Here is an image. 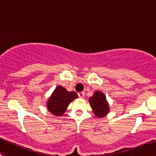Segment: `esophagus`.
<instances>
[{"label": "esophagus", "mask_w": 156, "mask_h": 156, "mask_svg": "<svg viewBox=\"0 0 156 156\" xmlns=\"http://www.w3.org/2000/svg\"><path fill=\"white\" fill-rule=\"evenodd\" d=\"M78 96H79L80 98H83L84 97V91H81L78 93Z\"/></svg>", "instance_id": "obj_1"}]
</instances>
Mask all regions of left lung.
<instances>
[{
    "label": "left lung",
    "instance_id": "obj_1",
    "mask_svg": "<svg viewBox=\"0 0 156 156\" xmlns=\"http://www.w3.org/2000/svg\"><path fill=\"white\" fill-rule=\"evenodd\" d=\"M90 106L92 108L94 114L98 118H103L110 111L108 101L103 92L96 90L93 96L89 98Z\"/></svg>",
    "mask_w": 156,
    "mask_h": 156
}]
</instances>
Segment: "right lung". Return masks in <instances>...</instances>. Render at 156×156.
Here are the masks:
<instances>
[{
    "mask_svg": "<svg viewBox=\"0 0 156 156\" xmlns=\"http://www.w3.org/2000/svg\"><path fill=\"white\" fill-rule=\"evenodd\" d=\"M75 91H68L62 86L55 87L46 102L48 110L55 116H62L67 110L69 104L78 98Z\"/></svg>",
    "mask_w": 156,
    "mask_h": 156,
    "instance_id": "1",
    "label": "right lung"
}]
</instances>
